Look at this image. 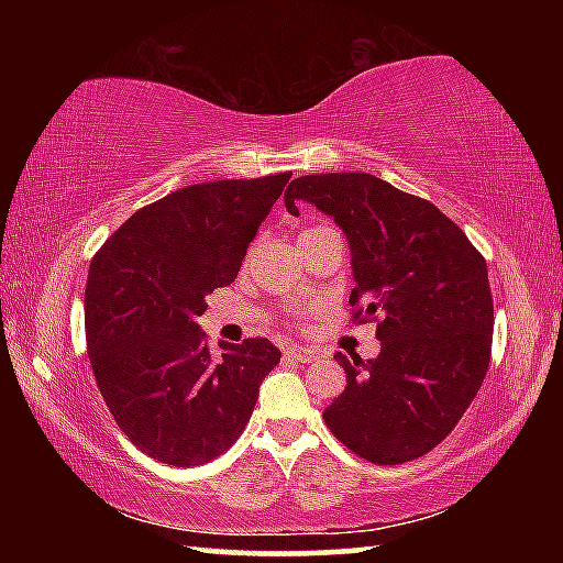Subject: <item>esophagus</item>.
<instances>
[{"label": "esophagus", "mask_w": 563, "mask_h": 563, "mask_svg": "<svg viewBox=\"0 0 563 563\" xmlns=\"http://www.w3.org/2000/svg\"><path fill=\"white\" fill-rule=\"evenodd\" d=\"M285 355L295 362H312L318 357V350H310V347H300V345H290L285 350Z\"/></svg>", "instance_id": "obj_1"}]
</instances>
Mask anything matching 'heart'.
<instances>
[{
  "instance_id": "1",
  "label": "heart",
  "mask_w": 563,
  "mask_h": 563,
  "mask_svg": "<svg viewBox=\"0 0 563 563\" xmlns=\"http://www.w3.org/2000/svg\"><path fill=\"white\" fill-rule=\"evenodd\" d=\"M310 231H312V228H310Z\"/></svg>"
}]
</instances>
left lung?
I'll return each mask as SVG.
<instances>
[{"label": "left lung", "instance_id": "left-lung-1", "mask_svg": "<svg viewBox=\"0 0 563 563\" xmlns=\"http://www.w3.org/2000/svg\"><path fill=\"white\" fill-rule=\"evenodd\" d=\"M347 235L357 322L377 320L375 360H335L347 387L325 407L330 432L373 464L434 450L479 393L492 357L487 261L434 203L369 174L300 176L285 190Z\"/></svg>", "mask_w": 563, "mask_h": 563}]
</instances>
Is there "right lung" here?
Wrapping results in <instances>:
<instances>
[{
	"label": "right lung",
	"instance_id": "1",
	"mask_svg": "<svg viewBox=\"0 0 563 563\" xmlns=\"http://www.w3.org/2000/svg\"><path fill=\"white\" fill-rule=\"evenodd\" d=\"M290 170L174 190L133 213L89 265L93 377L121 432L154 460L196 466L241 437L280 350L265 338L213 357L198 318L235 280Z\"/></svg>",
	"mask_w": 563,
	"mask_h": 563
}]
</instances>
